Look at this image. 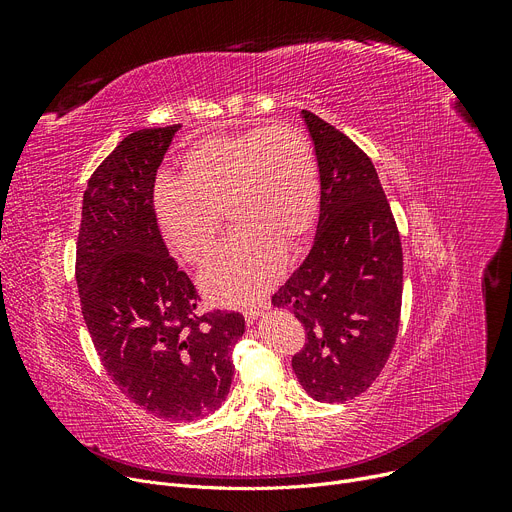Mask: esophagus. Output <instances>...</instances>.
Segmentation results:
<instances>
[{"label": "esophagus", "instance_id": "1", "mask_svg": "<svg viewBox=\"0 0 512 512\" xmlns=\"http://www.w3.org/2000/svg\"><path fill=\"white\" fill-rule=\"evenodd\" d=\"M267 309H270V303H257V305H253V307H247L245 311H242V315H245L247 324H253L255 317H259V313H263V311H267Z\"/></svg>", "mask_w": 512, "mask_h": 512}]
</instances>
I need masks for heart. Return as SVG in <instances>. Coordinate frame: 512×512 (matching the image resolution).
I'll list each match as a JSON object with an SVG mask.
<instances>
[{
  "label": "heart",
  "mask_w": 512,
  "mask_h": 512,
  "mask_svg": "<svg viewBox=\"0 0 512 512\" xmlns=\"http://www.w3.org/2000/svg\"><path fill=\"white\" fill-rule=\"evenodd\" d=\"M180 178L155 182L161 232L188 263L201 265L226 211L236 228L205 267L203 288L226 305L259 299L282 272V247L299 245L317 222L321 180L311 139L286 122L209 134L182 153Z\"/></svg>",
  "instance_id": "heart-1"
}]
</instances>
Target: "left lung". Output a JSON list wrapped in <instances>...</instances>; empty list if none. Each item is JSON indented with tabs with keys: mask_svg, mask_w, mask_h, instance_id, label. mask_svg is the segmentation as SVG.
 <instances>
[{
	"mask_svg": "<svg viewBox=\"0 0 512 512\" xmlns=\"http://www.w3.org/2000/svg\"><path fill=\"white\" fill-rule=\"evenodd\" d=\"M315 145L321 205L313 247L272 297L305 328L292 369L319 402H346L384 369L400 324L402 247L367 153L303 110Z\"/></svg>",
	"mask_w": 512,
	"mask_h": 512,
	"instance_id": "obj_1",
	"label": "left lung"
}]
</instances>
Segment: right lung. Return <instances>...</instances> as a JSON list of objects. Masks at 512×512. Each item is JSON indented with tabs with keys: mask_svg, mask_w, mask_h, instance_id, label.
Listing matches in <instances>:
<instances>
[{
	"mask_svg": "<svg viewBox=\"0 0 512 512\" xmlns=\"http://www.w3.org/2000/svg\"><path fill=\"white\" fill-rule=\"evenodd\" d=\"M182 124L143 128L91 174L76 240V284L101 365L149 415L191 423L222 407L238 311H199L201 297L161 238L153 188Z\"/></svg>",
	"mask_w": 512,
	"mask_h": 512,
	"instance_id": "obj_1",
	"label": "right lung"
}]
</instances>
